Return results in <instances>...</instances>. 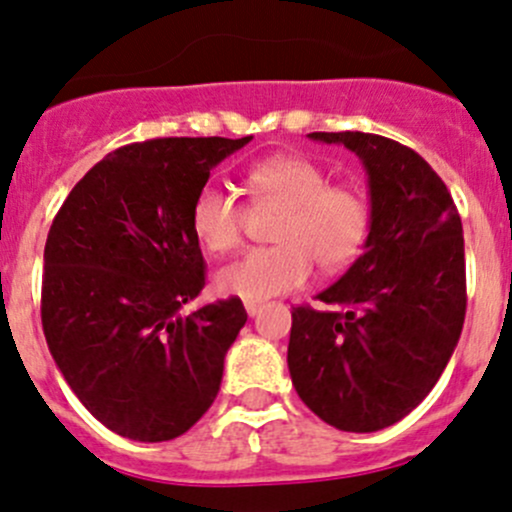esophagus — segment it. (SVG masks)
I'll use <instances>...</instances> for the list:
<instances>
[{
	"label": "esophagus",
	"mask_w": 512,
	"mask_h": 512,
	"mask_svg": "<svg viewBox=\"0 0 512 512\" xmlns=\"http://www.w3.org/2000/svg\"><path fill=\"white\" fill-rule=\"evenodd\" d=\"M247 316H257L262 311V301H245Z\"/></svg>",
	"instance_id": "esophagus-1"
}]
</instances>
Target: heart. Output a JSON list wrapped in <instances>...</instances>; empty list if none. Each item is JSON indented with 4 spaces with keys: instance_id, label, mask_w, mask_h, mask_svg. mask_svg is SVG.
Returning a JSON list of instances; mask_svg holds the SVG:
<instances>
[{
    "instance_id": "obj_1",
    "label": "heart",
    "mask_w": 512,
    "mask_h": 512,
    "mask_svg": "<svg viewBox=\"0 0 512 512\" xmlns=\"http://www.w3.org/2000/svg\"><path fill=\"white\" fill-rule=\"evenodd\" d=\"M247 189L260 206L282 209L272 247L250 250L218 269L221 294L262 301L299 289L313 262L333 274L350 267L362 252L372 223L369 199L355 184H330V174L299 155L260 162L247 172ZM245 209L235 194L206 184L194 196L189 226L196 243L211 255H226L243 240Z\"/></svg>"
}]
</instances>
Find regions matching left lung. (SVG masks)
<instances>
[{"label":"left lung","mask_w":512,"mask_h":512,"mask_svg":"<svg viewBox=\"0 0 512 512\" xmlns=\"http://www.w3.org/2000/svg\"><path fill=\"white\" fill-rule=\"evenodd\" d=\"M340 143L369 177L364 252L296 306L286 362L301 401L333 428L376 432L398 423L445 372L462 335V218L445 182L415 150L374 133H308Z\"/></svg>","instance_id":"left-lung-1"}]
</instances>
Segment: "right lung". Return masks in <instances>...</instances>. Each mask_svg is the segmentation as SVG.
Masks as SVG:
<instances>
[{
	"label": "right lung",
	"instance_id": "1",
	"mask_svg": "<svg viewBox=\"0 0 512 512\" xmlns=\"http://www.w3.org/2000/svg\"><path fill=\"white\" fill-rule=\"evenodd\" d=\"M252 136L123 145L75 184L43 252L48 350L82 406L116 435H184L221 389L247 313L238 296L182 313L206 284L189 211L213 167Z\"/></svg>",
	"mask_w": 512,
	"mask_h": 512
}]
</instances>
